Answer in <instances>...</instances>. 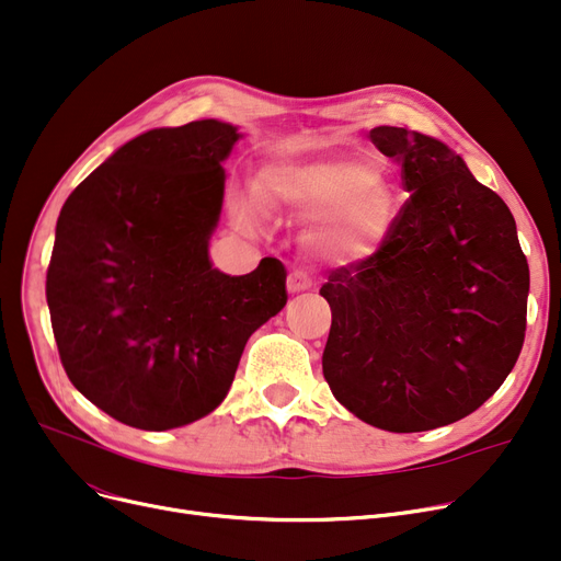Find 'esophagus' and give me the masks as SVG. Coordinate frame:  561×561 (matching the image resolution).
<instances>
[{
	"label": "esophagus",
	"mask_w": 561,
	"mask_h": 561,
	"mask_svg": "<svg viewBox=\"0 0 561 561\" xmlns=\"http://www.w3.org/2000/svg\"><path fill=\"white\" fill-rule=\"evenodd\" d=\"M309 288H311V279L305 273L296 271V273L288 275L286 290L290 293V296H296V293H302V290H309Z\"/></svg>",
	"instance_id": "obj_1"
}]
</instances>
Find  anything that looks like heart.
Masks as SVG:
<instances>
[{"mask_svg": "<svg viewBox=\"0 0 561 561\" xmlns=\"http://www.w3.org/2000/svg\"><path fill=\"white\" fill-rule=\"evenodd\" d=\"M254 188L233 202L236 222L261 229L268 220L265 209L309 222L305 245L332 268L373 261L400 218V191L389 172L357 154L265 163Z\"/></svg>", "mask_w": 561, "mask_h": 561, "instance_id": "heart-1", "label": "heart"}]
</instances>
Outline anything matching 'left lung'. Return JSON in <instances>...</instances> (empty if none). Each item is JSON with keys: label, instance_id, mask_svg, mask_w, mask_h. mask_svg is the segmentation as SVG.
I'll list each match as a JSON object with an SVG mask.
<instances>
[{"label": "left lung", "instance_id": "1", "mask_svg": "<svg viewBox=\"0 0 561 561\" xmlns=\"http://www.w3.org/2000/svg\"><path fill=\"white\" fill-rule=\"evenodd\" d=\"M370 140L402 161L411 197L385 250L322 284V373L359 421L425 432L473 414L512 373L529 268L507 204L446 142L389 125Z\"/></svg>", "mask_w": 561, "mask_h": 561}]
</instances>
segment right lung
<instances>
[{
	"instance_id": "1",
	"label": "right lung",
	"mask_w": 561,
	"mask_h": 561,
	"mask_svg": "<svg viewBox=\"0 0 561 561\" xmlns=\"http://www.w3.org/2000/svg\"><path fill=\"white\" fill-rule=\"evenodd\" d=\"M236 125L195 121L125 142L66 199L47 307L75 389L129 427L163 432L227 398L248 339L286 305L284 265L214 268Z\"/></svg>"
}]
</instances>
